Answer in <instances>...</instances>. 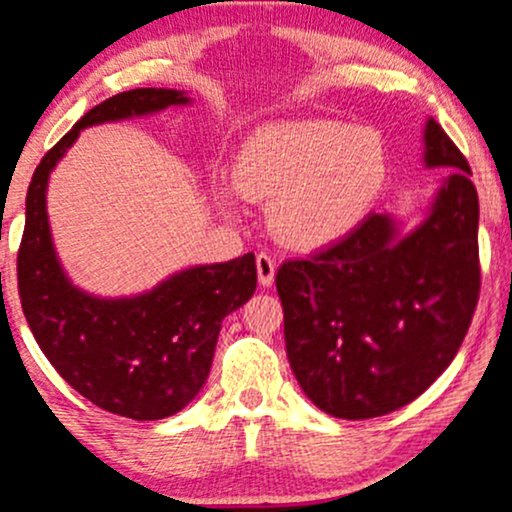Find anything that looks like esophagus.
Segmentation results:
<instances>
[{"mask_svg": "<svg viewBox=\"0 0 512 512\" xmlns=\"http://www.w3.org/2000/svg\"><path fill=\"white\" fill-rule=\"evenodd\" d=\"M257 265V279H260L262 286H272L274 284V272H277V260L267 252H260L255 260Z\"/></svg>", "mask_w": 512, "mask_h": 512, "instance_id": "34e87169", "label": "esophagus"}]
</instances>
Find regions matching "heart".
Returning <instances> with one entry per match:
<instances>
[{"label": "heart", "instance_id": "obj_1", "mask_svg": "<svg viewBox=\"0 0 512 512\" xmlns=\"http://www.w3.org/2000/svg\"><path fill=\"white\" fill-rule=\"evenodd\" d=\"M386 177L389 155L374 131L330 119L279 121L250 133L221 201H272V233L296 250H320L367 218Z\"/></svg>", "mask_w": 512, "mask_h": 512}]
</instances>
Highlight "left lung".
I'll use <instances>...</instances> for the list:
<instances>
[{
  "instance_id": "left-lung-1",
  "label": "left lung",
  "mask_w": 512,
  "mask_h": 512,
  "mask_svg": "<svg viewBox=\"0 0 512 512\" xmlns=\"http://www.w3.org/2000/svg\"><path fill=\"white\" fill-rule=\"evenodd\" d=\"M425 165L447 170L428 216L401 235L369 213L340 243L277 272L286 357L296 381L333 418L398 411L449 367L481 289L479 196L471 167L435 119Z\"/></svg>"
}]
</instances>
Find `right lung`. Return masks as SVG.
I'll use <instances>...</instances> for the list:
<instances>
[{
    "label": "right lung",
    "instance_id": "right-lung-1",
    "mask_svg": "<svg viewBox=\"0 0 512 512\" xmlns=\"http://www.w3.org/2000/svg\"><path fill=\"white\" fill-rule=\"evenodd\" d=\"M189 104L177 89H131L101 101L48 150L26 194L19 296L33 338L67 384L104 411L162 420L206 384L221 323L255 294V255L172 274L131 299H97L72 286L50 238L48 177L82 128Z\"/></svg>",
    "mask_w": 512,
    "mask_h": 512
}]
</instances>
